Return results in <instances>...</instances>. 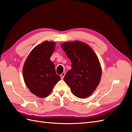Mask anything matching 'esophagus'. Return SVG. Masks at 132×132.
<instances>
[{"label":"esophagus","instance_id":"obj_1","mask_svg":"<svg viewBox=\"0 0 132 132\" xmlns=\"http://www.w3.org/2000/svg\"><path fill=\"white\" fill-rule=\"evenodd\" d=\"M65 72H63V73L61 75H60V77H61L62 79H63L64 77V76H65Z\"/></svg>","mask_w":132,"mask_h":132}]
</instances>
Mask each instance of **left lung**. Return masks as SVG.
I'll use <instances>...</instances> for the list:
<instances>
[{"mask_svg":"<svg viewBox=\"0 0 132 132\" xmlns=\"http://www.w3.org/2000/svg\"><path fill=\"white\" fill-rule=\"evenodd\" d=\"M72 63L64 80L72 93L79 98L90 95L101 80L102 69L95 53L84 43L79 41L64 43L61 45Z\"/></svg>","mask_w":132,"mask_h":132,"instance_id":"8db88e82","label":"left lung"}]
</instances>
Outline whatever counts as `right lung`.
Instances as JSON below:
<instances>
[{
	"label": "right lung",
	"instance_id": "right-lung-1",
	"mask_svg": "<svg viewBox=\"0 0 132 132\" xmlns=\"http://www.w3.org/2000/svg\"><path fill=\"white\" fill-rule=\"evenodd\" d=\"M55 43L45 41L36 46L28 56L23 69L24 81L29 90L38 97L45 98L60 80L51 60Z\"/></svg>",
	"mask_w": 132,
	"mask_h": 132
}]
</instances>
